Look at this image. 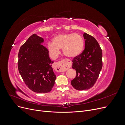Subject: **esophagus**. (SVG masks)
Masks as SVG:
<instances>
[{
	"instance_id": "obj_1",
	"label": "esophagus",
	"mask_w": 125,
	"mask_h": 125,
	"mask_svg": "<svg viewBox=\"0 0 125 125\" xmlns=\"http://www.w3.org/2000/svg\"><path fill=\"white\" fill-rule=\"evenodd\" d=\"M56 70L58 72L65 71L71 67V62L69 60L63 59L62 61L55 62Z\"/></svg>"
}]
</instances>
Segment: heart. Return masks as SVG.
<instances>
[{
    "mask_svg": "<svg viewBox=\"0 0 125 125\" xmlns=\"http://www.w3.org/2000/svg\"><path fill=\"white\" fill-rule=\"evenodd\" d=\"M49 52L53 57H56L62 48L63 54L73 58L80 55L83 50L84 41L81 35L77 33H63L54 37L52 42L47 44Z\"/></svg>",
    "mask_w": 125,
    "mask_h": 125,
    "instance_id": "heart-1",
    "label": "heart"
}]
</instances>
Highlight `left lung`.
<instances>
[{
	"instance_id": "1",
	"label": "left lung",
	"mask_w": 125,
	"mask_h": 125,
	"mask_svg": "<svg viewBox=\"0 0 125 125\" xmlns=\"http://www.w3.org/2000/svg\"><path fill=\"white\" fill-rule=\"evenodd\" d=\"M85 48L82 53L73 59V68L76 77L71 84L77 90H88L95 83L102 68V51L96 39L84 33Z\"/></svg>"
}]
</instances>
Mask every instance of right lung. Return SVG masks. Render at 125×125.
I'll use <instances>...</instances> for the list:
<instances>
[{
	"label": "right lung",
	"mask_w": 125,
	"mask_h": 125,
	"mask_svg": "<svg viewBox=\"0 0 125 125\" xmlns=\"http://www.w3.org/2000/svg\"><path fill=\"white\" fill-rule=\"evenodd\" d=\"M44 39L33 34L21 46L18 54V67L25 84L36 93L50 92L56 75L52 67L47 49L42 44Z\"/></svg>",
	"instance_id": "1"
}]
</instances>
